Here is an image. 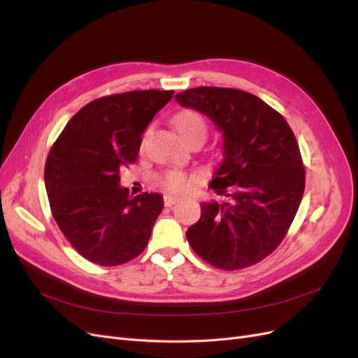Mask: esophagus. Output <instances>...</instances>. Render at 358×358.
<instances>
[{"mask_svg":"<svg viewBox=\"0 0 358 358\" xmlns=\"http://www.w3.org/2000/svg\"><path fill=\"white\" fill-rule=\"evenodd\" d=\"M179 201V197L178 196H171V194H166L164 196V206H167V208H170V206L176 204Z\"/></svg>","mask_w":358,"mask_h":358,"instance_id":"esophagus-1","label":"esophagus"}]
</instances>
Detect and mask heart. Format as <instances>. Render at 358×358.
<instances>
[{"mask_svg":"<svg viewBox=\"0 0 358 358\" xmlns=\"http://www.w3.org/2000/svg\"><path fill=\"white\" fill-rule=\"evenodd\" d=\"M173 122H175L178 133L185 140L197 134L206 136V131H208L204 117L196 110L179 112L175 116V119H173ZM191 182H192V176L188 175L187 171H182V170H170L161 176V183L170 191L187 189Z\"/></svg>","mask_w":358,"mask_h":358,"instance_id":"obj_1","label":"heart"}]
</instances>
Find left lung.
<instances>
[{"mask_svg":"<svg viewBox=\"0 0 358 358\" xmlns=\"http://www.w3.org/2000/svg\"><path fill=\"white\" fill-rule=\"evenodd\" d=\"M175 99L209 116L224 136V159L210 188L229 200L203 203L187 239L218 268L257 264L284 241L305 192L294 133L282 115L246 91L200 86Z\"/></svg>","mask_w":358,"mask_h":358,"instance_id":"1","label":"left lung"}]
</instances>
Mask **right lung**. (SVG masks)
Instances as JSON below:
<instances>
[{"instance_id": "add662e5", "label": "right lung", "mask_w": 358, "mask_h": 358, "mask_svg": "<svg viewBox=\"0 0 358 358\" xmlns=\"http://www.w3.org/2000/svg\"><path fill=\"white\" fill-rule=\"evenodd\" d=\"M175 91H129L96 99L76 113L50 148L45 183L50 210L88 262L119 266L145 251L164 208L159 194L129 196L119 169L134 164L142 134Z\"/></svg>"}]
</instances>
